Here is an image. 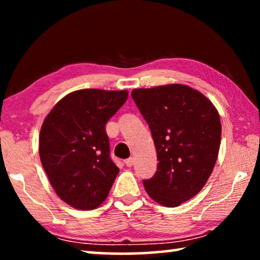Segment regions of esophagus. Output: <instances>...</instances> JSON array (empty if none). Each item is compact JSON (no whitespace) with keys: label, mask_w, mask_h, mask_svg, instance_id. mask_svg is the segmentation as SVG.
<instances>
[{"label":"esophagus","mask_w":260,"mask_h":260,"mask_svg":"<svg viewBox=\"0 0 260 260\" xmlns=\"http://www.w3.org/2000/svg\"><path fill=\"white\" fill-rule=\"evenodd\" d=\"M125 164L128 166V167H131V166H133L134 165V158L133 157H129V158H127V159L125 160Z\"/></svg>","instance_id":"34e87169"}]
</instances>
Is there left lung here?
<instances>
[{
  "mask_svg": "<svg viewBox=\"0 0 260 260\" xmlns=\"http://www.w3.org/2000/svg\"><path fill=\"white\" fill-rule=\"evenodd\" d=\"M151 131L157 171L143 186L153 201L174 208L201 191L217 161L221 124L214 105L186 85L132 91Z\"/></svg>",
  "mask_w": 260,
  "mask_h": 260,
  "instance_id": "8db88e82",
  "label": "left lung"
}]
</instances>
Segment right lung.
<instances>
[{
	"instance_id": "1",
	"label": "right lung",
	"mask_w": 260,
	"mask_h": 260,
	"mask_svg": "<svg viewBox=\"0 0 260 260\" xmlns=\"http://www.w3.org/2000/svg\"><path fill=\"white\" fill-rule=\"evenodd\" d=\"M127 98V90H77L61 99L43 121L42 166L59 199L73 208H98L119 173L110 157L105 125Z\"/></svg>"
}]
</instances>
